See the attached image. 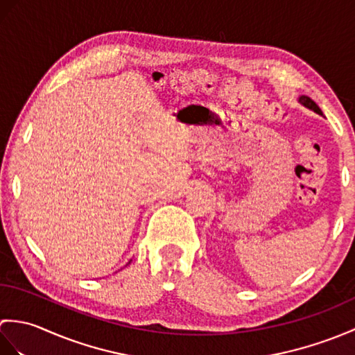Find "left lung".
<instances>
[{"label": "left lung", "instance_id": "left-lung-1", "mask_svg": "<svg viewBox=\"0 0 355 355\" xmlns=\"http://www.w3.org/2000/svg\"><path fill=\"white\" fill-rule=\"evenodd\" d=\"M299 102L302 103L304 107L313 110L314 112H318V114H322V110H320V108L318 107V105H315V102H314L313 99H310V97H308V96H300V97H299Z\"/></svg>", "mask_w": 355, "mask_h": 355}]
</instances>
